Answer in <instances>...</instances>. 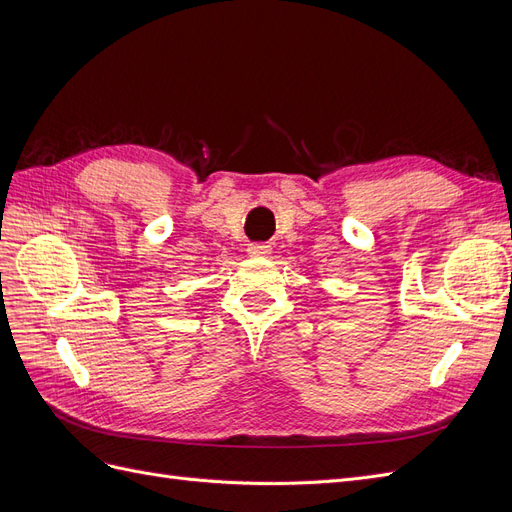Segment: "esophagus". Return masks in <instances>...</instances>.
<instances>
[{"label":"esophagus","instance_id":"esophagus-1","mask_svg":"<svg viewBox=\"0 0 512 512\" xmlns=\"http://www.w3.org/2000/svg\"><path fill=\"white\" fill-rule=\"evenodd\" d=\"M247 254H250V256H267V254H271V245L250 243V245H247Z\"/></svg>","mask_w":512,"mask_h":512}]
</instances>
